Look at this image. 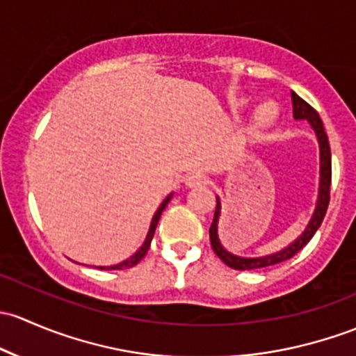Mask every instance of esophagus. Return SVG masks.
Returning <instances> with one entry per match:
<instances>
[{
  "instance_id": "esophagus-1",
  "label": "esophagus",
  "mask_w": 356,
  "mask_h": 356,
  "mask_svg": "<svg viewBox=\"0 0 356 356\" xmlns=\"http://www.w3.org/2000/svg\"><path fill=\"white\" fill-rule=\"evenodd\" d=\"M205 183H207V177L204 173H200V171H193V173H188L185 177V185L190 186V188H193V186H202Z\"/></svg>"
}]
</instances>
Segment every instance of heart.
I'll return each instance as SVG.
<instances>
[{
    "label": "heart",
    "instance_id": "heart-1",
    "mask_svg": "<svg viewBox=\"0 0 356 356\" xmlns=\"http://www.w3.org/2000/svg\"><path fill=\"white\" fill-rule=\"evenodd\" d=\"M276 118H277V106L274 104V102H264L257 111H255L254 123L255 127L264 128V127H269V124Z\"/></svg>",
    "mask_w": 356,
    "mask_h": 356
}]
</instances>
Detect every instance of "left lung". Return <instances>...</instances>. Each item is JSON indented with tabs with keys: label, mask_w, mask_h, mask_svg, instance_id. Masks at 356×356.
Instances as JSON below:
<instances>
[{
	"label": "left lung",
	"mask_w": 356,
	"mask_h": 356,
	"mask_svg": "<svg viewBox=\"0 0 356 356\" xmlns=\"http://www.w3.org/2000/svg\"><path fill=\"white\" fill-rule=\"evenodd\" d=\"M291 101H293V116L296 120H309V123L312 124V128L317 134L318 145H321V190H318V200L317 207H315V212L310 219L309 226L303 232L302 236L295 241V243L289 245L284 250L277 252L274 255H267V257H259V259H243L236 257V255L229 254L225 248L221 247L218 238V219H219V211H221V204L219 200H216V212L214 219H212V225L209 228V238H211V245L214 254L218 255L226 266H229L232 269L236 270H250V269H260V267L273 266V264H280L283 260L291 259L293 255L298 254L315 234L318 229V226L322 225V219H324L325 212H327L329 200H331V178H332V168H331V147H329L327 135L324 131V124H322L321 116L315 111L312 106L307 101H303L302 97L296 96L295 92H291Z\"/></svg>",
	"instance_id": "1"
}]
</instances>
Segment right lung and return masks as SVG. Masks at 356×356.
<instances>
[{
	"instance_id": "add662e5",
	"label": "right lung",
	"mask_w": 356,
	"mask_h": 356,
	"mask_svg": "<svg viewBox=\"0 0 356 356\" xmlns=\"http://www.w3.org/2000/svg\"><path fill=\"white\" fill-rule=\"evenodd\" d=\"M170 200H171V195H168L166 199H164V202L159 205V209H157V211H156V214H154V218H152V221H151V228H149V233H147V236H145L144 243H142V247L138 248V250L135 252V254L131 255V257L124 259L123 262H120V264H115V266H108V267L101 266V267H97V269H101V270H102V269H108V270H122V269H128V267H134V266H137V264L140 262V260L145 257V254H147L149 247H151V241H152V238H154V232H156V226H157V222H159V218H161V214H163L164 207H166V205H168V202H170Z\"/></svg>"
}]
</instances>
